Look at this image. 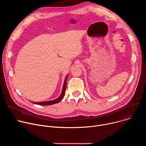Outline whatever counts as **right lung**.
Here are the masks:
<instances>
[{
    "label": "right lung",
    "mask_w": 146,
    "mask_h": 146,
    "mask_svg": "<svg viewBox=\"0 0 146 146\" xmlns=\"http://www.w3.org/2000/svg\"><path fill=\"white\" fill-rule=\"evenodd\" d=\"M68 76H66V78L65 80V82L63 86V88H62V91L61 92L60 95L56 98L55 100H50V101H46V102H32L34 104H36V105H41V106H48V105H54V104L59 103L61 100H62L63 99L65 93V91H66V81H67V78H68Z\"/></svg>",
    "instance_id": "1"
}]
</instances>
